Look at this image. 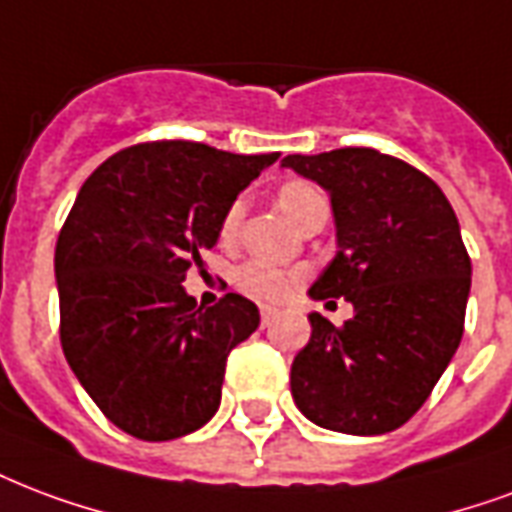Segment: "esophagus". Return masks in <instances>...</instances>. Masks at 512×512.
Instances as JSON below:
<instances>
[{"label":"esophagus","instance_id":"obj_1","mask_svg":"<svg viewBox=\"0 0 512 512\" xmlns=\"http://www.w3.org/2000/svg\"><path fill=\"white\" fill-rule=\"evenodd\" d=\"M276 320V309H271V306H263L260 309V323H263V328H268V325L274 323Z\"/></svg>","mask_w":512,"mask_h":512}]
</instances>
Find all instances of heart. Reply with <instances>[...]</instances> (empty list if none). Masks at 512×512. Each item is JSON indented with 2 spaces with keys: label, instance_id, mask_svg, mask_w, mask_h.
<instances>
[{
  "label": "heart",
  "instance_id": "heart-1",
  "mask_svg": "<svg viewBox=\"0 0 512 512\" xmlns=\"http://www.w3.org/2000/svg\"><path fill=\"white\" fill-rule=\"evenodd\" d=\"M320 200H325V195L314 184H309V181H287L276 192V203L293 222L304 214L306 208H312ZM241 219H244V200L238 198L222 214L219 238L222 241H233L238 236ZM233 279H236V287L241 293L252 295L257 301H285L287 295L301 285L304 268H279L266 263V260H246L244 266H238Z\"/></svg>",
  "mask_w": 512,
  "mask_h": 512
}]
</instances>
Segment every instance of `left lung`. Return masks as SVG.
Here are the masks:
<instances>
[{
	"label": "left lung",
	"mask_w": 512,
	"mask_h": 512,
	"mask_svg": "<svg viewBox=\"0 0 512 512\" xmlns=\"http://www.w3.org/2000/svg\"><path fill=\"white\" fill-rule=\"evenodd\" d=\"M285 168L331 195L336 257L314 301L344 298L336 328L312 312L290 391L323 429L372 437L404 426L429 399L464 333L472 263L458 219L434 181L377 149L287 154Z\"/></svg>",
	"instance_id": "1"
}]
</instances>
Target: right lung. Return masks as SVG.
I'll list each match as a JSON object with an SVG mask.
<instances>
[{
	"label": "right lung",
	"mask_w": 512,
	"mask_h": 512,
	"mask_svg": "<svg viewBox=\"0 0 512 512\" xmlns=\"http://www.w3.org/2000/svg\"><path fill=\"white\" fill-rule=\"evenodd\" d=\"M276 160L157 140L116 151L83 181L56 241L59 339L121 431L165 442L219 410L227 355L260 312L238 293L203 309L181 282L217 244L225 208Z\"/></svg>",
	"instance_id": "obj_1"
}]
</instances>
